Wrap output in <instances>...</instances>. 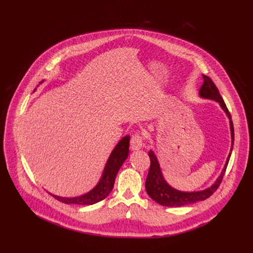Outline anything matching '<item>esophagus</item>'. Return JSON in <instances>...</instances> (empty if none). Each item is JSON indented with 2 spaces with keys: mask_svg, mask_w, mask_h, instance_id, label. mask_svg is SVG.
<instances>
[{
  "mask_svg": "<svg viewBox=\"0 0 253 253\" xmlns=\"http://www.w3.org/2000/svg\"><path fill=\"white\" fill-rule=\"evenodd\" d=\"M142 137L138 134V133H135L132 135L131 137V140H130V149L132 151H138L141 149L142 147Z\"/></svg>",
  "mask_w": 253,
  "mask_h": 253,
  "instance_id": "1",
  "label": "esophagus"
}]
</instances>
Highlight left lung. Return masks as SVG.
<instances>
[{
  "instance_id": "left-lung-1",
  "label": "left lung",
  "mask_w": 253,
  "mask_h": 253,
  "mask_svg": "<svg viewBox=\"0 0 253 253\" xmlns=\"http://www.w3.org/2000/svg\"><path fill=\"white\" fill-rule=\"evenodd\" d=\"M203 79L204 81L200 90H199V95H200L201 98L211 99L218 102L220 108L222 109V111L225 113V115L228 116L230 120V129H231V138H232L231 151L219 176L216 178L213 184H211L209 188L202 191L182 192L172 188L171 185L165 180L161 167H160V163L158 161V158L155 155V153L151 150L149 152V157L151 159V166H150V171H149L147 180H145V190H147L148 195L153 199L154 201H156L158 204H160L162 206L180 207L184 205L193 204L199 201H203L205 199L209 198L219 187L222 177L224 175L225 169H227L228 163L230 161V157L232 154L233 144H234V126L232 122V118L227 105H225L222 97L219 94L218 89L216 88L214 83L212 82V80L204 75H203Z\"/></svg>"
}]
</instances>
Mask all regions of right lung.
<instances>
[{
	"label": "right lung",
	"mask_w": 253,
	"mask_h": 253,
	"mask_svg": "<svg viewBox=\"0 0 253 253\" xmlns=\"http://www.w3.org/2000/svg\"><path fill=\"white\" fill-rule=\"evenodd\" d=\"M44 81H42L40 84H42ZM36 90V89H35ZM129 141L130 136L126 135L121 140H120L113 152L111 153L108 161L104 166V169L102 171L101 177L97 184L88 193L78 196V197H72V198H65L53 195L56 200L65 203V204H76V205H92L97 202H100L104 198L109 196V194L112 192L114 188L115 179L117 176L118 171L121 168L123 163L128 157L129 154Z\"/></svg>",
	"instance_id": "1"
}]
</instances>
